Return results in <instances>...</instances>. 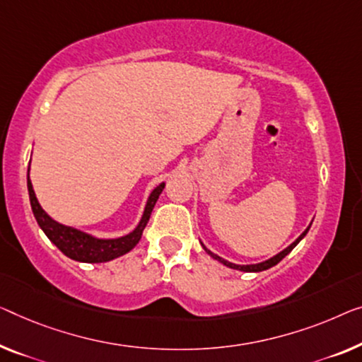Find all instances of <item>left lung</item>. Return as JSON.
Wrapping results in <instances>:
<instances>
[{"instance_id": "left-lung-1", "label": "left lung", "mask_w": 362, "mask_h": 362, "mask_svg": "<svg viewBox=\"0 0 362 362\" xmlns=\"http://www.w3.org/2000/svg\"><path fill=\"white\" fill-rule=\"evenodd\" d=\"M309 228H310V226H309ZM309 228H307V229L304 230V233H302V234H300V235L298 237V239H296V240L293 242V244H291V245L288 247V249H284L283 252H279V253H278V255H274L273 258H269V260H267V262L257 263V265H235V263L226 262V260H224V258H221V257H218V255H214V253H213V252H209V250L206 249V247H203V249H204V250H206V252L209 253V255H211L213 258H216V260H218V262H221V263H223V265H226V267H229V268H234V269H240V272H263V269H268V268H272V267H274V265H276V263H279V262H281V260H283V258H284L286 255H288V253H289L291 250H293L296 245H298V244H299V242L302 240V237H304V235H305L307 233H309Z\"/></svg>"}]
</instances>
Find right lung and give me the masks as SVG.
Segmentation results:
<instances>
[{"label": "right lung", "instance_id": "add662e5", "mask_svg": "<svg viewBox=\"0 0 362 362\" xmlns=\"http://www.w3.org/2000/svg\"><path fill=\"white\" fill-rule=\"evenodd\" d=\"M165 183H160L159 187H156L153 193H151L146 203V208H144L143 218L136 226V229L128 235L118 237V239H95V237L81 233L78 229L68 228V226H63L57 221H53L50 216L43 211L42 206L37 202L34 188H32V183L29 179V174H27V190H29V198H30V206L37 223L42 228L45 235L50 239L53 244H55L58 249H60L64 255L73 258L76 262H84V263H102L109 262L113 258L125 255L127 252L133 249L134 245L138 244L139 239H141L143 230L146 228L149 216L153 213V208L160 193H163Z\"/></svg>", "mask_w": 362, "mask_h": 362}]
</instances>
